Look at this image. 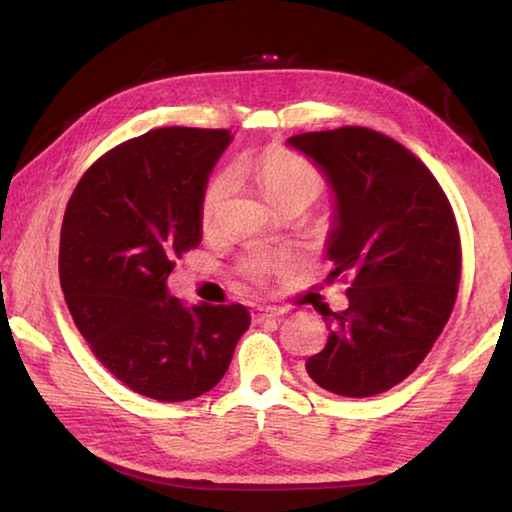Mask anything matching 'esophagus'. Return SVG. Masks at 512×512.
I'll list each match as a JSON object with an SVG mask.
<instances>
[{
	"label": "esophagus",
	"instance_id": "esophagus-1",
	"mask_svg": "<svg viewBox=\"0 0 512 512\" xmlns=\"http://www.w3.org/2000/svg\"><path fill=\"white\" fill-rule=\"evenodd\" d=\"M280 314H284V311L277 309V307H253V309H250V318H253V323H262V320L275 318Z\"/></svg>",
	"mask_w": 512,
	"mask_h": 512
}]
</instances>
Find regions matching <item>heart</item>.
I'll return each instance as SVG.
<instances>
[{
  "instance_id": "obj_1",
  "label": "heart",
  "mask_w": 512,
  "mask_h": 512,
  "mask_svg": "<svg viewBox=\"0 0 512 512\" xmlns=\"http://www.w3.org/2000/svg\"><path fill=\"white\" fill-rule=\"evenodd\" d=\"M239 171H246L255 178L257 187L273 207H282L289 203H298L307 207L314 198L323 192V178L318 169L309 160L300 158L298 153L282 149V146H268L255 158L244 160L239 164ZM232 178L228 171L214 176L207 183L201 198V221L205 228H212L216 214L221 210V203L230 192ZM289 264L287 255H266L259 253L246 259L244 273L253 280H259L264 273L284 268Z\"/></svg>"
}]
</instances>
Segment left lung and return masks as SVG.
Wrapping results in <instances>:
<instances>
[{"instance_id": "8db88e82", "label": "left lung", "mask_w": 512, "mask_h": 512, "mask_svg": "<svg viewBox=\"0 0 512 512\" xmlns=\"http://www.w3.org/2000/svg\"><path fill=\"white\" fill-rule=\"evenodd\" d=\"M287 146L329 185L327 280H350L348 309L320 311L329 336L307 372L334 395L384 393L420 366L454 309L461 277L454 212L431 171L370 128L302 133Z\"/></svg>"}]
</instances>
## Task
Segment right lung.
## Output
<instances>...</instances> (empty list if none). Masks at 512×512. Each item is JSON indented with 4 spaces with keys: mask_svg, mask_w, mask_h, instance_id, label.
<instances>
[{
    "mask_svg": "<svg viewBox=\"0 0 512 512\" xmlns=\"http://www.w3.org/2000/svg\"><path fill=\"white\" fill-rule=\"evenodd\" d=\"M230 142V131H149L94 162L67 203V307L94 357L151 400L212 391L250 327L244 305L185 307L167 289L173 259L201 244V198Z\"/></svg>",
    "mask_w": 512,
    "mask_h": 512,
    "instance_id": "1",
    "label": "right lung"
}]
</instances>
